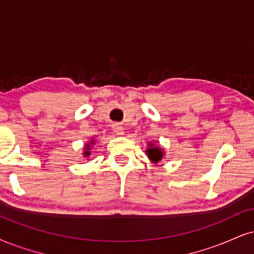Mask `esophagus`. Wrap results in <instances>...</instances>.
<instances>
[{
	"label": "esophagus",
	"mask_w": 254,
	"mask_h": 254,
	"mask_svg": "<svg viewBox=\"0 0 254 254\" xmlns=\"http://www.w3.org/2000/svg\"><path fill=\"white\" fill-rule=\"evenodd\" d=\"M113 129H114V132L117 133L118 135H124V134H125V129H124V127H122L121 125H119V124L113 125Z\"/></svg>",
	"instance_id": "34e87169"
}]
</instances>
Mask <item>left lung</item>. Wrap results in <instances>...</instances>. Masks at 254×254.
I'll list each match as a JSON object with an SVG mask.
<instances>
[{
  "mask_svg": "<svg viewBox=\"0 0 254 254\" xmlns=\"http://www.w3.org/2000/svg\"><path fill=\"white\" fill-rule=\"evenodd\" d=\"M146 155L148 156V159L153 162V164L156 165L165 158V149L151 141L148 142V146H147Z\"/></svg>",
  "mask_w": 254,
  "mask_h": 254,
  "instance_id": "8db88e82",
  "label": "left lung"
}]
</instances>
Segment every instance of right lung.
I'll return each mask as SVG.
<instances>
[{"instance_id": "obj_1", "label": "right lung", "mask_w": 254, "mask_h": 254, "mask_svg": "<svg viewBox=\"0 0 254 254\" xmlns=\"http://www.w3.org/2000/svg\"><path fill=\"white\" fill-rule=\"evenodd\" d=\"M94 145H95V140H94V139H92V140H90V141H88V142L86 143V145H84L83 153H82L83 158H89L90 151H92V148H93Z\"/></svg>"}]
</instances>
